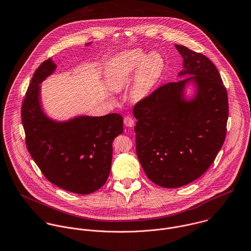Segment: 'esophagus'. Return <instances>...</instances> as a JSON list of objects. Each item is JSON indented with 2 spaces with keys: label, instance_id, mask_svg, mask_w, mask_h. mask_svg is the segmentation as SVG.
I'll return each instance as SVG.
<instances>
[{
  "label": "esophagus",
  "instance_id": "esophagus-1",
  "mask_svg": "<svg viewBox=\"0 0 251 251\" xmlns=\"http://www.w3.org/2000/svg\"><path fill=\"white\" fill-rule=\"evenodd\" d=\"M124 124L128 127H132L134 126V119L131 116H126L124 119Z\"/></svg>",
  "mask_w": 251,
  "mask_h": 251
}]
</instances>
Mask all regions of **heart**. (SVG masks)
I'll list each match as a JSON object with an SVG mask.
<instances>
[{
  "label": "heart",
  "mask_w": 251,
  "mask_h": 251,
  "mask_svg": "<svg viewBox=\"0 0 251 251\" xmlns=\"http://www.w3.org/2000/svg\"><path fill=\"white\" fill-rule=\"evenodd\" d=\"M164 59L153 51L145 55L141 50H132L121 53L107 71L106 80L114 89L125 87L135 73L131 87V98L141 100L147 98L159 81L164 71Z\"/></svg>",
  "instance_id": "obj_1"
}]
</instances>
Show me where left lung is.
Masks as SVG:
<instances>
[{"mask_svg":"<svg viewBox=\"0 0 251 251\" xmlns=\"http://www.w3.org/2000/svg\"><path fill=\"white\" fill-rule=\"evenodd\" d=\"M176 48L183 57L179 75H193L160 86L133 107L138 159L149 179L165 188L205 173L224 145L228 119L227 92L216 66L201 52ZM190 80L197 95L186 102L182 88Z\"/></svg>","mask_w":251,"mask_h":251,"instance_id":"8db88e82","label":"left lung"}]
</instances>
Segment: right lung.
Here are the masks:
<instances>
[{
  "label": "right lung",
  "mask_w": 251,
  "mask_h": 251,
  "mask_svg": "<svg viewBox=\"0 0 251 251\" xmlns=\"http://www.w3.org/2000/svg\"><path fill=\"white\" fill-rule=\"evenodd\" d=\"M55 68L50 59L45 60L27 87L21 109L25 145L50 182L75 194L88 195L108 178L112 142L123 133V117L117 113L81 116L65 123L46 117L40 106L38 85Z\"/></svg>",
  "instance_id": "add662e5"
}]
</instances>
